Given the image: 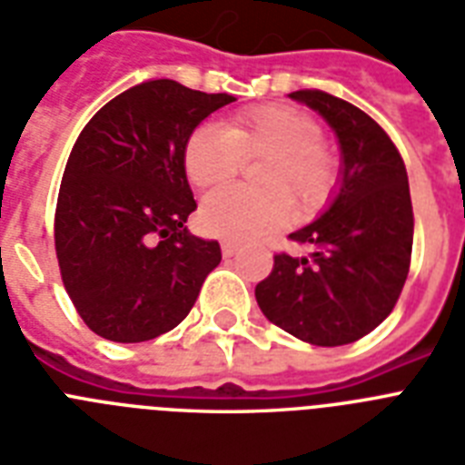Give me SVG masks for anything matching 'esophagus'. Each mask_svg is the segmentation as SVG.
Segmentation results:
<instances>
[{
	"label": "esophagus",
	"mask_w": 465,
	"mask_h": 465,
	"mask_svg": "<svg viewBox=\"0 0 465 465\" xmlns=\"http://www.w3.org/2000/svg\"><path fill=\"white\" fill-rule=\"evenodd\" d=\"M222 252H224V258H232V255H236L239 252V243L236 241H222Z\"/></svg>",
	"instance_id": "obj_1"
}]
</instances>
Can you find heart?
I'll list each match as a JSON object with an SVG mask.
<instances>
[{
  "mask_svg": "<svg viewBox=\"0 0 465 465\" xmlns=\"http://www.w3.org/2000/svg\"><path fill=\"white\" fill-rule=\"evenodd\" d=\"M270 157L260 186L222 188L200 207L207 233L229 241H251L277 232L293 217L292 198L312 213L330 200L339 179V160L322 143V126L289 104H265L236 114L226 128L203 124L183 145V169L195 188L232 181L243 160Z\"/></svg>",
  "mask_w": 465,
  "mask_h": 465,
  "instance_id": "heart-1",
  "label": "heart"
}]
</instances>
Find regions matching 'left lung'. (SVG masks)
Returning <instances> with one entry per match:
<instances>
[{
  "label": "left lung",
  "mask_w": 465,
  "mask_h": 465,
  "mask_svg": "<svg viewBox=\"0 0 465 465\" xmlns=\"http://www.w3.org/2000/svg\"><path fill=\"white\" fill-rule=\"evenodd\" d=\"M339 138V191L330 207L292 233L308 258L274 255L255 286L265 318L312 346H343L375 330L401 296L413 248L406 167L391 138L363 109L322 93L296 90Z\"/></svg>",
  "instance_id": "obj_1"
}]
</instances>
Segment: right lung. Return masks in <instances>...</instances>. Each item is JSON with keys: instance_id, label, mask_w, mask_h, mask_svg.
Instances as JSON below:
<instances>
[{"instance_id": "1", "label": "right lung", "mask_w": 465, "mask_h": 465, "mask_svg": "<svg viewBox=\"0 0 465 465\" xmlns=\"http://www.w3.org/2000/svg\"><path fill=\"white\" fill-rule=\"evenodd\" d=\"M169 78L116 95L78 135L54 214L62 282L102 339L150 341L193 308L222 251L188 233L195 210L183 145L203 119L233 102Z\"/></svg>"}]
</instances>
